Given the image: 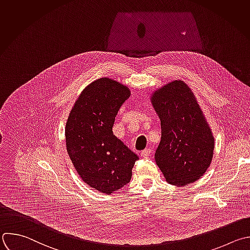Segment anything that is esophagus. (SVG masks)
<instances>
[{"instance_id":"esophagus-1","label":"esophagus","mask_w":250,"mask_h":250,"mask_svg":"<svg viewBox=\"0 0 250 250\" xmlns=\"http://www.w3.org/2000/svg\"><path fill=\"white\" fill-rule=\"evenodd\" d=\"M151 152H152V150L150 149V148H146V149H144L143 151H141V157H143V158H148L150 155H151Z\"/></svg>"}]
</instances>
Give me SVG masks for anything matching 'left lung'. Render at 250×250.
Wrapping results in <instances>:
<instances>
[{"instance_id": "obj_1", "label": "left lung", "mask_w": 250, "mask_h": 250, "mask_svg": "<svg viewBox=\"0 0 250 250\" xmlns=\"http://www.w3.org/2000/svg\"><path fill=\"white\" fill-rule=\"evenodd\" d=\"M151 101L162 128L157 166L173 186L196 182L211 164L214 137L195 96L183 80H175L155 91Z\"/></svg>"}]
</instances>
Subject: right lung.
<instances>
[{"instance_id":"right-lung-1","label":"right lung","mask_w":250,"mask_h":250,"mask_svg":"<svg viewBox=\"0 0 250 250\" xmlns=\"http://www.w3.org/2000/svg\"><path fill=\"white\" fill-rule=\"evenodd\" d=\"M129 96L120 82L99 78L81 92L65 125L66 150L77 174L105 194L129 183L138 160L113 133L115 118Z\"/></svg>"}]
</instances>
